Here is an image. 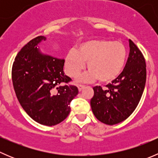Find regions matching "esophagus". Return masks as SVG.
<instances>
[{"instance_id": "1", "label": "esophagus", "mask_w": 158, "mask_h": 158, "mask_svg": "<svg viewBox=\"0 0 158 158\" xmlns=\"http://www.w3.org/2000/svg\"><path fill=\"white\" fill-rule=\"evenodd\" d=\"M84 88H85V85H78V89H79V92L82 90Z\"/></svg>"}]
</instances>
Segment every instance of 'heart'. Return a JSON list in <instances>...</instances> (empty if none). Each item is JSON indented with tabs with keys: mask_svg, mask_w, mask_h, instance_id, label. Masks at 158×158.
<instances>
[{
	"mask_svg": "<svg viewBox=\"0 0 158 158\" xmlns=\"http://www.w3.org/2000/svg\"><path fill=\"white\" fill-rule=\"evenodd\" d=\"M127 59V49L122 43L107 40H93L82 42L77 49H70L65 60L66 73L76 77L85 68L89 72L79 77L81 82L98 79L100 82H109L122 73Z\"/></svg>",
	"mask_w": 158,
	"mask_h": 158,
	"instance_id": "heart-1",
	"label": "heart"
}]
</instances>
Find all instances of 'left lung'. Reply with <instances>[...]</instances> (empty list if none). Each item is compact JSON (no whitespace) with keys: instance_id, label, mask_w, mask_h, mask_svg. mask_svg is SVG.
I'll use <instances>...</instances> for the list:
<instances>
[{"instance_id":"left-lung-1","label":"left lung","mask_w":158,"mask_h":158,"mask_svg":"<svg viewBox=\"0 0 158 158\" xmlns=\"http://www.w3.org/2000/svg\"><path fill=\"white\" fill-rule=\"evenodd\" d=\"M130 52L122 73L106 88H93L91 108L98 121L109 125L123 122L139 103L146 83V64L137 46L128 40Z\"/></svg>"}]
</instances>
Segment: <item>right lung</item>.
Masks as SVG:
<instances>
[{
	"instance_id": "add662e5",
	"label": "right lung",
	"mask_w": 158,
	"mask_h": 158,
	"mask_svg": "<svg viewBox=\"0 0 158 158\" xmlns=\"http://www.w3.org/2000/svg\"><path fill=\"white\" fill-rule=\"evenodd\" d=\"M47 38L30 40L18 52L12 67V82L23 110L35 122L47 126L60 123L70 112L69 103L79 93L68 85L65 60L43 53L38 45Z\"/></svg>"
}]
</instances>
